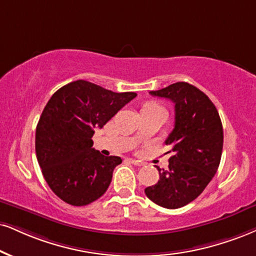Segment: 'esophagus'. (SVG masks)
<instances>
[{
	"label": "esophagus",
	"mask_w": 256,
	"mask_h": 256,
	"mask_svg": "<svg viewBox=\"0 0 256 256\" xmlns=\"http://www.w3.org/2000/svg\"><path fill=\"white\" fill-rule=\"evenodd\" d=\"M129 162H130L133 165L135 166H144V162H140V160H136V159H129Z\"/></svg>",
	"instance_id": "esophagus-1"
}]
</instances>
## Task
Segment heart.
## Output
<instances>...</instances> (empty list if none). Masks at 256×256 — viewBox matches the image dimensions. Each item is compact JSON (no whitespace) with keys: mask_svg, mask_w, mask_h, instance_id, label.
Here are the masks:
<instances>
[{"mask_svg":"<svg viewBox=\"0 0 256 256\" xmlns=\"http://www.w3.org/2000/svg\"><path fill=\"white\" fill-rule=\"evenodd\" d=\"M147 109H162V108L156 103H147L146 106H144V110H147Z\"/></svg>","mask_w":256,"mask_h":256,"instance_id":"obj_1","label":"heart"}]
</instances>
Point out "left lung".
<instances>
[{"label": "left lung", "mask_w": 256, "mask_h": 256, "mask_svg": "<svg viewBox=\"0 0 256 256\" xmlns=\"http://www.w3.org/2000/svg\"><path fill=\"white\" fill-rule=\"evenodd\" d=\"M152 96L174 103V128L165 144L172 147L168 170H160L156 185L144 188L150 200L178 209L200 196L216 174L223 148V127L215 104L194 85L178 82Z\"/></svg>", "instance_id": "obj_1"}]
</instances>
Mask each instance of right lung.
I'll return each instance as SVG.
<instances>
[{
    "instance_id": "right-lung-1",
    "label": "right lung",
    "mask_w": 256,
    "mask_h": 256,
    "mask_svg": "<svg viewBox=\"0 0 256 256\" xmlns=\"http://www.w3.org/2000/svg\"><path fill=\"white\" fill-rule=\"evenodd\" d=\"M135 92H112L76 80L52 94L36 132V152L44 178L65 203L83 206L104 194L120 156L92 148L94 128H102Z\"/></svg>"
}]
</instances>
